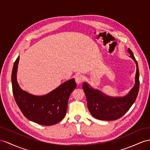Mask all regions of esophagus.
Wrapping results in <instances>:
<instances>
[{
    "label": "esophagus",
    "instance_id": "1",
    "mask_svg": "<svg viewBox=\"0 0 150 150\" xmlns=\"http://www.w3.org/2000/svg\"><path fill=\"white\" fill-rule=\"evenodd\" d=\"M84 80V77L83 75H77L75 77V82L77 83L78 84L82 83L83 81Z\"/></svg>",
    "mask_w": 150,
    "mask_h": 150
}]
</instances>
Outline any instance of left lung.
Instances as JSON below:
<instances>
[{"mask_svg":"<svg viewBox=\"0 0 150 150\" xmlns=\"http://www.w3.org/2000/svg\"><path fill=\"white\" fill-rule=\"evenodd\" d=\"M130 57L136 63L135 85L130 93L123 98H111L101 91L93 89L86 82L82 88L87 98V107L93 116L101 120H115L120 118L135 102L139 89V72L137 61L130 49Z\"/></svg>","mask_w":150,"mask_h":150,"instance_id":"left-lung-1","label":"left lung"}]
</instances>
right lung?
Returning a JSON list of instances; mask_svg holds the SVG:
<instances>
[{
    "label": "right lung",
    "mask_w": 150,
    "mask_h": 150,
    "mask_svg": "<svg viewBox=\"0 0 150 150\" xmlns=\"http://www.w3.org/2000/svg\"><path fill=\"white\" fill-rule=\"evenodd\" d=\"M19 59L18 56L14 63L11 81L14 99L22 113L28 120L42 125H52L62 120L66 115L69 97L76 87L75 79L68 80L45 96L32 95L23 91L18 83Z\"/></svg>",
    "instance_id": "right-lung-1"
}]
</instances>
